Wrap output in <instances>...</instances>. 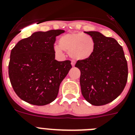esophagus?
<instances>
[{
	"instance_id": "esophagus-1",
	"label": "esophagus",
	"mask_w": 135,
	"mask_h": 135,
	"mask_svg": "<svg viewBox=\"0 0 135 135\" xmlns=\"http://www.w3.org/2000/svg\"><path fill=\"white\" fill-rule=\"evenodd\" d=\"M75 62L74 61H73V60H72V61H71V65L73 66H75Z\"/></svg>"
}]
</instances>
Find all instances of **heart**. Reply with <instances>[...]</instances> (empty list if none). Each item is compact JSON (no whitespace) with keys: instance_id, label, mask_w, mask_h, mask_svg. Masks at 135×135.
I'll use <instances>...</instances> for the list:
<instances>
[{"instance_id":"obj_1","label":"heart","mask_w":135,"mask_h":135,"mask_svg":"<svg viewBox=\"0 0 135 135\" xmlns=\"http://www.w3.org/2000/svg\"><path fill=\"white\" fill-rule=\"evenodd\" d=\"M59 46H55V51L61 54L63 51L69 53L75 60H86L93 55L95 42L92 37L83 33H70L59 38Z\"/></svg>"}]
</instances>
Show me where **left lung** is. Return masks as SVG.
<instances>
[{
  "instance_id": "8db88e82",
  "label": "left lung",
  "mask_w": 135,
  "mask_h": 135,
  "mask_svg": "<svg viewBox=\"0 0 135 135\" xmlns=\"http://www.w3.org/2000/svg\"><path fill=\"white\" fill-rule=\"evenodd\" d=\"M95 42L89 58L78 60L80 86L84 99L94 106L113 102L122 93L128 80V64L122 46L113 38L97 31H85Z\"/></svg>"
}]
</instances>
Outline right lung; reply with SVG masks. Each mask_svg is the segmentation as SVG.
<instances>
[{"label": "right lung", "mask_w": 135, "mask_h": 135, "mask_svg": "<svg viewBox=\"0 0 135 135\" xmlns=\"http://www.w3.org/2000/svg\"><path fill=\"white\" fill-rule=\"evenodd\" d=\"M64 30L33 33L12 49L9 76L13 90L27 103L44 106L55 99L59 88L72 66L71 61L55 60L56 36Z\"/></svg>", "instance_id": "add662e5"}]
</instances>
